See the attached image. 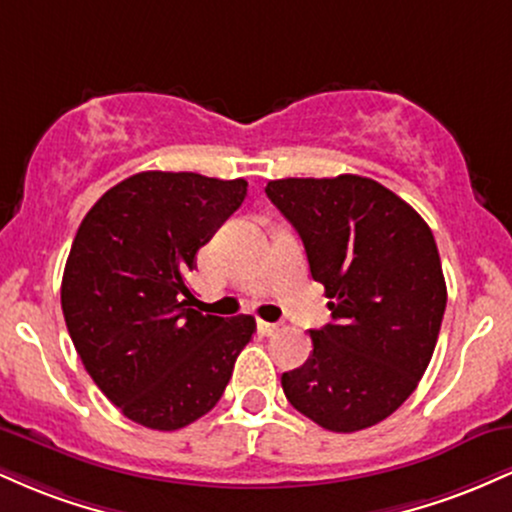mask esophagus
Listing matches in <instances>:
<instances>
[{
	"instance_id": "34e87169",
	"label": "esophagus",
	"mask_w": 512,
	"mask_h": 512,
	"mask_svg": "<svg viewBox=\"0 0 512 512\" xmlns=\"http://www.w3.org/2000/svg\"><path fill=\"white\" fill-rule=\"evenodd\" d=\"M257 330H260V334H264V337H269V334H274L276 330H279V325H274V322L257 320Z\"/></svg>"
}]
</instances>
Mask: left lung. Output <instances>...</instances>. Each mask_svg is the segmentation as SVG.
I'll return each mask as SVG.
<instances>
[{
    "label": "left lung",
    "instance_id": "8db88e82",
    "mask_svg": "<svg viewBox=\"0 0 512 512\" xmlns=\"http://www.w3.org/2000/svg\"><path fill=\"white\" fill-rule=\"evenodd\" d=\"M305 245L332 322L310 330L313 354L281 375L284 395L317 426H375L419 385L443 322V267L428 223L361 175L284 178L264 187Z\"/></svg>",
    "mask_w": 512,
    "mask_h": 512
}]
</instances>
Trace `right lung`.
Returning a JSON list of instances; mask_svg holds the SVG:
<instances>
[{
    "label": "right lung",
    "instance_id": "obj_1",
    "mask_svg": "<svg viewBox=\"0 0 512 512\" xmlns=\"http://www.w3.org/2000/svg\"><path fill=\"white\" fill-rule=\"evenodd\" d=\"M248 182L146 170L81 221L62 276L76 354L127 419L178 431L219 402L255 317L187 308L195 255L243 204Z\"/></svg>",
    "mask_w": 512,
    "mask_h": 512
}]
</instances>
